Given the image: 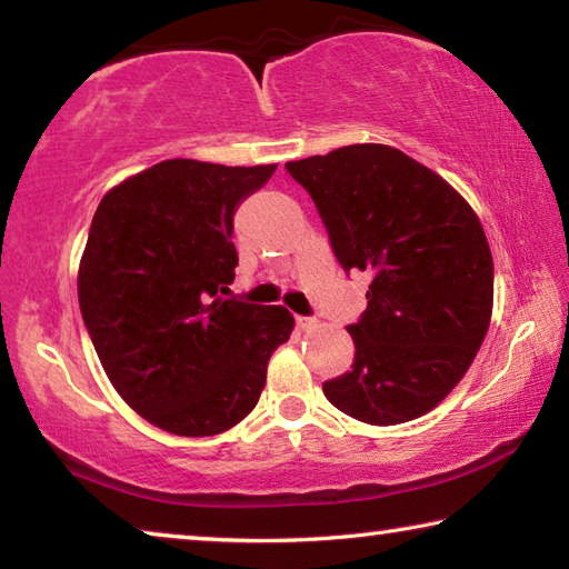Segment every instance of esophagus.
Masks as SVG:
<instances>
[{"instance_id":"esophagus-1","label":"esophagus","mask_w":569,"mask_h":569,"mask_svg":"<svg viewBox=\"0 0 569 569\" xmlns=\"http://www.w3.org/2000/svg\"><path fill=\"white\" fill-rule=\"evenodd\" d=\"M296 323L301 326L303 331H308V329H313V326H316V319H311V316H296Z\"/></svg>"}]
</instances>
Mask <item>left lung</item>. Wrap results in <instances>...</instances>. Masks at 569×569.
<instances>
[{"label": "left lung", "instance_id": "left-lung-1", "mask_svg": "<svg viewBox=\"0 0 569 569\" xmlns=\"http://www.w3.org/2000/svg\"><path fill=\"white\" fill-rule=\"evenodd\" d=\"M286 170L343 271L371 276L366 311L346 326L351 371L323 381L326 399L377 427L431 411L467 373L492 316L495 266L475 210L389 146H346Z\"/></svg>", "mask_w": 569, "mask_h": 569}]
</instances>
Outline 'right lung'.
I'll return each instance as SVG.
<instances>
[{"label":"right lung","instance_id":"add662e5","mask_svg":"<svg viewBox=\"0 0 569 569\" xmlns=\"http://www.w3.org/2000/svg\"><path fill=\"white\" fill-rule=\"evenodd\" d=\"M273 172L166 160L112 188L92 218L77 278L84 329L120 397L170 435L246 419L291 336L283 306L218 296L236 278V210Z\"/></svg>","mask_w":569,"mask_h":569}]
</instances>
